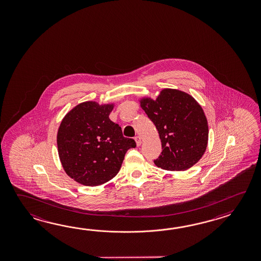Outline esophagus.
<instances>
[{"label": "esophagus", "mask_w": 261, "mask_h": 261, "mask_svg": "<svg viewBox=\"0 0 261 261\" xmlns=\"http://www.w3.org/2000/svg\"><path fill=\"white\" fill-rule=\"evenodd\" d=\"M134 140H135V142H136L137 146H140L141 144H142V139H141V137H140V136H136V137L134 138Z\"/></svg>", "instance_id": "esophagus-1"}]
</instances>
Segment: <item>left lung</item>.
<instances>
[{
	"instance_id": "left-lung-1",
	"label": "left lung",
	"mask_w": 261,
	"mask_h": 261,
	"mask_svg": "<svg viewBox=\"0 0 261 261\" xmlns=\"http://www.w3.org/2000/svg\"><path fill=\"white\" fill-rule=\"evenodd\" d=\"M140 106L155 124L162 152L154 161L167 171H186L200 161L208 144V122L201 106L191 95L164 89L155 100L140 99Z\"/></svg>"
}]
</instances>
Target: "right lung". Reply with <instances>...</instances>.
<instances>
[{
  "mask_svg": "<svg viewBox=\"0 0 261 261\" xmlns=\"http://www.w3.org/2000/svg\"><path fill=\"white\" fill-rule=\"evenodd\" d=\"M114 106L84 101L61 120L57 134L60 161L67 175L77 183L96 187L110 181L119 172L126 152L136 146L110 120Z\"/></svg>",
  "mask_w": 261,
  "mask_h": 261,
  "instance_id": "add662e5",
  "label": "right lung"
}]
</instances>
